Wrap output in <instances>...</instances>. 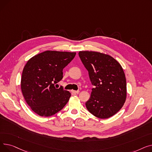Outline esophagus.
Returning <instances> with one entry per match:
<instances>
[{
    "label": "esophagus",
    "instance_id": "1",
    "mask_svg": "<svg viewBox=\"0 0 152 152\" xmlns=\"http://www.w3.org/2000/svg\"><path fill=\"white\" fill-rule=\"evenodd\" d=\"M71 92L73 93V94H78V93H79V91H73V90H72Z\"/></svg>",
    "mask_w": 152,
    "mask_h": 152
}]
</instances>
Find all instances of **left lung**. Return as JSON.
Wrapping results in <instances>:
<instances>
[{
  "instance_id": "8db88e82",
  "label": "left lung",
  "mask_w": 152,
  "mask_h": 152,
  "mask_svg": "<svg viewBox=\"0 0 152 152\" xmlns=\"http://www.w3.org/2000/svg\"><path fill=\"white\" fill-rule=\"evenodd\" d=\"M92 85L86 108L100 119L110 118L121 110L126 99V77L122 66L110 55L94 51H79Z\"/></svg>"
}]
</instances>
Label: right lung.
Wrapping results in <instances>:
<instances>
[{"mask_svg":"<svg viewBox=\"0 0 152 152\" xmlns=\"http://www.w3.org/2000/svg\"><path fill=\"white\" fill-rule=\"evenodd\" d=\"M76 52L47 50L31 58L23 68L21 89L27 104L41 116H50L60 111L71 94L54 83L63 78V69L73 60Z\"/></svg>","mask_w":152,"mask_h":152,"instance_id":"obj_1","label":"right lung"}]
</instances>
